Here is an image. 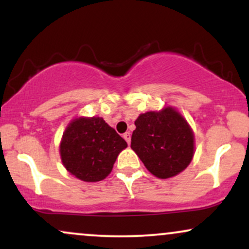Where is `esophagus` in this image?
<instances>
[{"mask_svg":"<svg viewBox=\"0 0 249 249\" xmlns=\"http://www.w3.org/2000/svg\"><path fill=\"white\" fill-rule=\"evenodd\" d=\"M124 139L125 141H126V142L127 144H130V142H131V133L130 132H126V133H124Z\"/></svg>","mask_w":249,"mask_h":249,"instance_id":"34e87169","label":"esophagus"}]
</instances>
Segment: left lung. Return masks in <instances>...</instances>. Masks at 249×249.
<instances>
[{
    "instance_id": "obj_1",
    "label": "left lung",
    "mask_w": 249,
    "mask_h": 249,
    "mask_svg": "<svg viewBox=\"0 0 249 249\" xmlns=\"http://www.w3.org/2000/svg\"><path fill=\"white\" fill-rule=\"evenodd\" d=\"M131 148L153 176L167 179L184 171L193 158L194 134L173 107L142 113L134 122Z\"/></svg>"
}]
</instances>
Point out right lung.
<instances>
[{
	"mask_svg": "<svg viewBox=\"0 0 249 249\" xmlns=\"http://www.w3.org/2000/svg\"><path fill=\"white\" fill-rule=\"evenodd\" d=\"M126 146V142L101 117H81L65 128L59 152L63 165L72 176L96 182L110 174Z\"/></svg>",
	"mask_w": 249,
	"mask_h": 249,
	"instance_id": "right-lung-1",
	"label": "right lung"
}]
</instances>
